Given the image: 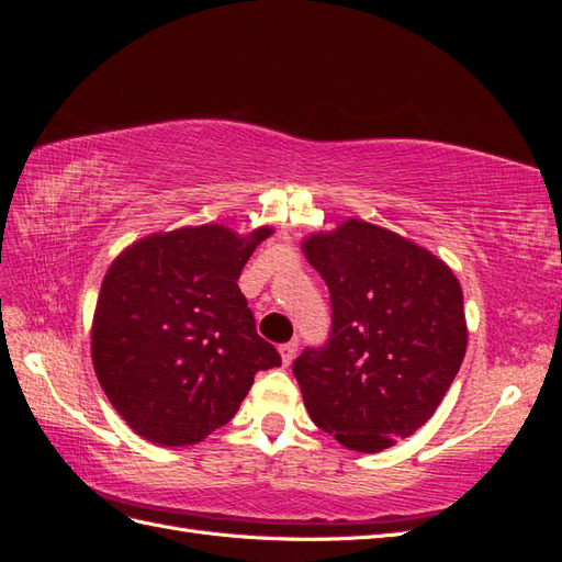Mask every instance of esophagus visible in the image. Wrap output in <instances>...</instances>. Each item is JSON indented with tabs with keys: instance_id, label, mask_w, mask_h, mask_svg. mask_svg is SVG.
Wrapping results in <instances>:
<instances>
[{
	"instance_id": "esophagus-1",
	"label": "esophagus",
	"mask_w": 562,
	"mask_h": 562,
	"mask_svg": "<svg viewBox=\"0 0 562 562\" xmlns=\"http://www.w3.org/2000/svg\"><path fill=\"white\" fill-rule=\"evenodd\" d=\"M279 351H281V359H283V363H285V366H288V363H293L295 353H297V342H285V345H281V347H279Z\"/></svg>"
}]
</instances>
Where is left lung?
I'll use <instances>...</instances> for the list:
<instances>
[{
  "mask_svg": "<svg viewBox=\"0 0 562 562\" xmlns=\"http://www.w3.org/2000/svg\"><path fill=\"white\" fill-rule=\"evenodd\" d=\"M330 293V335L293 375L318 429L380 452L431 419L467 353L452 269L403 236L349 220L302 244Z\"/></svg>",
  "mask_w": 562,
  "mask_h": 562,
  "instance_id": "1",
  "label": "left lung"
}]
</instances>
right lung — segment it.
<instances>
[{
    "label": "right lung",
    "instance_id": "add662e5",
    "mask_svg": "<svg viewBox=\"0 0 562 562\" xmlns=\"http://www.w3.org/2000/svg\"><path fill=\"white\" fill-rule=\"evenodd\" d=\"M269 227H182L135 241L100 288L91 353L100 386L151 443L192 446L227 424L281 356L255 330L241 269Z\"/></svg>",
    "mask_w": 562,
    "mask_h": 562
}]
</instances>
